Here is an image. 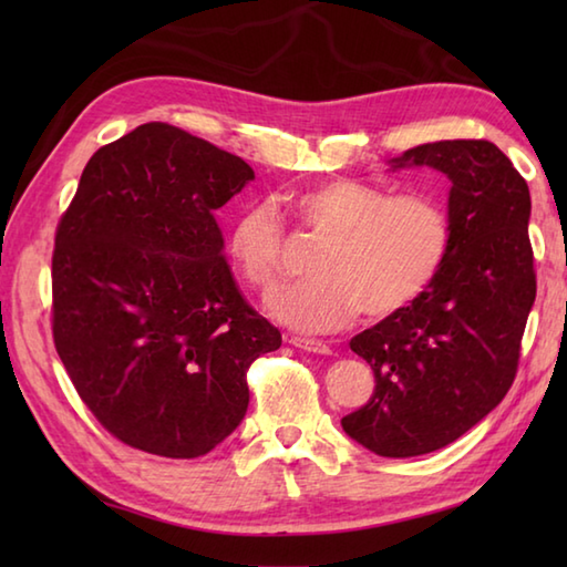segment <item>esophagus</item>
I'll use <instances>...</instances> for the list:
<instances>
[{
  "label": "esophagus",
  "mask_w": 567,
  "mask_h": 567,
  "mask_svg": "<svg viewBox=\"0 0 567 567\" xmlns=\"http://www.w3.org/2000/svg\"><path fill=\"white\" fill-rule=\"evenodd\" d=\"M287 343H292L299 351L317 353V355H331V346L327 341H315V339H302V336H290Z\"/></svg>",
  "instance_id": "1"
}]
</instances>
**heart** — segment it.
<instances>
[{
	"label": "heart",
	"mask_w": 567,
	"mask_h": 567,
	"mask_svg": "<svg viewBox=\"0 0 567 567\" xmlns=\"http://www.w3.org/2000/svg\"><path fill=\"white\" fill-rule=\"evenodd\" d=\"M292 212L321 244L307 280L282 287L268 311L297 331L329 333L358 315H396L429 290L451 250L453 226L429 195L392 197L388 189L331 179L292 199ZM285 231L270 202H256L228 226L226 252L240 280L270 290L282 265Z\"/></svg>",
	"instance_id": "1"
}]
</instances>
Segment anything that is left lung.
<instances>
[{
	"mask_svg": "<svg viewBox=\"0 0 567 567\" xmlns=\"http://www.w3.org/2000/svg\"><path fill=\"white\" fill-rule=\"evenodd\" d=\"M388 165L451 179L453 238L424 295L351 339L375 392L341 426L375 455L412 457L461 439L512 388L536 299L532 195L489 141L424 143Z\"/></svg>",
	"mask_w": 567,
	"mask_h": 567,
	"instance_id": "left-lung-1",
	"label": "left lung"
}]
</instances>
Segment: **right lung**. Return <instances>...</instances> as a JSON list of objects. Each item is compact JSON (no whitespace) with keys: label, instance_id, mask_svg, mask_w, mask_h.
Masks as SVG:
<instances>
[{"label":"right lung","instance_id":"right-lung-1","mask_svg":"<svg viewBox=\"0 0 567 567\" xmlns=\"http://www.w3.org/2000/svg\"><path fill=\"white\" fill-rule=\"evenodd\" d=\"M252 167L151 122L84 165L53 250V341L82 402L131 449L199 457L248 409L282 336L246 305L214 212Z\"/></svg>","mask_w":567,"mask_h":567}]
</instances>
